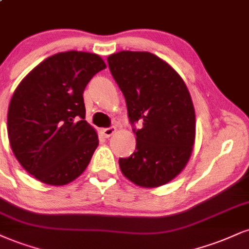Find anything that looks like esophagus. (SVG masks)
Returning <instances> with one entry per match:
<instances>
[{
	"label": "esophagus",
	"instance_id": "obj_1",
	"mask_svg": "<svg viewBox=\"0 0 249 249\" xmlns=\"http://www.w3.org/2000/svg\"><path fill=\"white\" fill-rule=\"evenodd\" d=\"M115 132H116V127H107L102 130V134H103L104 138L111 137Z\"/></svg>",
	"mask_w": 249,
	"mask_h": 249
}]
</instances>
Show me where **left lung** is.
<instances>
[{
	"label": "left lung",
	"instance_id": "8db88e82",
	"mask_svg": "<svg viewBox=\"0 0 249 249\" xmlns=\"http://www.w3.org/2000/svg\"><path fill=\"white\" fill-rule=\"evenodd\" d=\"M124 95L136 151L119 159L123 175L143 188H157L183 170L193 153L196 117L190 92L172 66L153 53L121 51L107 56Z\"/></svg>",
	"mask_w": 249,
	"mask_h": 249
}]
</instances>
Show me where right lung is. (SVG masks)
<instances>
[{
  "label": "right lung",
  "instance_id": "obj_1",
  "mask_svg": "<svg viewBox=\"0 0 249 249\" xmlns=\"http://www.w3.org/2000/svg\"><path fill=\"white\" fill-rule=\"evenodd\" d=\"M104 68L106 62L95 53H56L15 90L8 109L9 142L18 162L38 181L65 185L90 162L98 137L85 121L83 91Z\"/></svg>",
  "mask_w": 249,
  "mask_h": 249
}]
</instances>
